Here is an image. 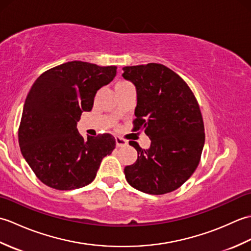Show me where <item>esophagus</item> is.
I'll use <instances>...</instances> for the list:
<instances>
[{
	"label": "esophagus",
	"mask_w": 251,
	"mask_h": 251,
	"mask_svg": "<svg viewBox=\"0 0 251 251\" xmlns=\"http://www.w3.org/2000/svg\"><path fill=\"white\" fill-rule=\"evenodd\" d=\"M115 142H116V147H124L127 146V140H125L124 138L122 137H115Z\"/></svg>",
	"instance_id": "34e87169"
}]
</instances>
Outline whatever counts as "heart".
Returning a JSON list of instances; mask_svg holds the SVG:
<instances>
[{
  "mask_svg": "<svg viewBox=\"0 0 251 251\" xmlns=\"http://www.w3.org/2000/svg\"><path fill=\"white\" fill-rule=\"evenodd\" d=\"M129 84L128 82H125V81H119L115 84V87H119V86H124V85Z\"/></svg>",
  "mask_w": 251,
  "mask_h": 251,
  "instance_id": "1",
  "label": "heart"
}]
</instances>
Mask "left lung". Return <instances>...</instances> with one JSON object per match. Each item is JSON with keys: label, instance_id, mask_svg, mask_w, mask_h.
I'll return each mask as SVG.
<instances>
[{"label": "left lung", "instance_id": "8db88e82", "mask_svg": "<svg viewBox=\"0 0 251 251\" xmlns=\"http://www.w3.org/2000/svg\"><path fill=\"white\" fill-rule=\"evenodd\" d=\"M123 76L137 89L132 130L151 139L148 150L129 141L138 152L124 174L132 188L161 195L180 188L201 161L205 142L200 105L189 85L161 63L124 67Z\"/></svg>", "mask_w": 251, "mask_h": 251}]
</instances>
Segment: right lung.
Masks as SVG:
<instances>
[{"label": "right lung", "mask_w": 251, "mask_h": 251, "mask_svg": "<svg viewBox=\"0 0 251 251\" xmlns=\"http://www.w3.org/2000/svg\"><path fill=\"white\" fill-rule=\"evenodd\" d=\"M115 66L69 61L42 73L26 96L18 129L20 151L50 188L67 191L89 184L102 158L115 149L111 134L79 135L76 124L93 109L97 90L116 74Z\"/></svg>", "instance_id": "right-lung-1"}]
</instances>
